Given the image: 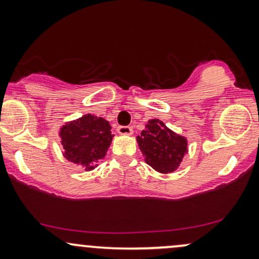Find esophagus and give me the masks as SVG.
<instances>
[{
    "instance_id": "obj_1",
    "label": "esophagus",
    "mask_w": 259,
    "mask_h": 259,
    "mask_svg": "<svg viewBox=\"0 0 259 259\" xmlns=\"http://www.w3.org/2000/svg\"><path fill=\"white\" fill-rule=\"evenodd\" d=\"M118 133H119L120 135L130 136L133 135V129L130 126H118Z\"/></svg>"
}]
</instances>
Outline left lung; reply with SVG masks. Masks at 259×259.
<instances>
[{"label":"left lung","instance_id":"obj_1","mask_svg":"<svg viewBox=\"0 0 259 259\" xmlns=\"http://www.w3.org/2000/svg\"><path fill=\"white\" fill-rule=\"evenodd\" d=\"M145 162L160 174L179 168L189 151L185 136L174 133L159 119H150L136 138Z\"/></svg>","mask_w":259,"mask_h":259}]
</instances>
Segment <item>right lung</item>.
Masks as SVG:
<instances>
[{
	"label": "right lung",
	"instance_id": "obj_1",
	"mask_svg": "<svg viewBox=\"0 0 259 259\" xmlns=\"http://www.w3.org/2000/svg\"><path fill=\"white\" fill-rule=\"evenodd\" d=\"M111 129L109 121L90 113L67 121L58 132L64 150L63 157L86 171L94 170L111 146L114 136Z\"/></svg>",
	"mask_w": 259,
	"mask_h": 259
}]
</instances>
